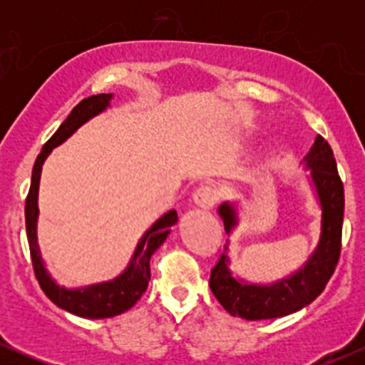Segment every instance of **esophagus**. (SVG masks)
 Wrapping results in <instances>:
<instances>
[{
	"label": "esophagus",
	"instance_id": "esophagus-1",
	"mask_svg": "<svg viewBox=\"0 0 365 365\" xmlns=\"http://www.w3.org/2000/svg\"><path fill=\"white\" fill-rule=\"evenodd\" d=\"M216 199H217L216 190L209 185L199 187L194 192V204L199 209H202V211H209V209L215 206Z\"/></svg>",
	"mask_w": 365,
	"mask_h": 365
}]
</instances>
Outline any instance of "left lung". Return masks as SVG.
<instances>
[{
  "label": "left lung",
  "instance_id": "1",
  "mask_svg": "<svg viewBox=\"0 0 365 365\" xmlns=\"http://www.w3.org/2000/svg\"><path fill=\"white\" fill-rule=\"evenodd\" d=\"M300 165L307 171V185L311 187L321 212L317 244L299 269L274 282L264 283L249 282L230 269L232 257L228 238L225 254L211 271L209 287L217 302L232 316L247 321L288 316L316 300L333 274L340 257L345 195L328 142L317 135ZM217 215L223 220L226 235L232 237L240 225V200H226L217 207Z\"/></svg>",
  "mask_w": 365,
  "mask_h": 365
}]
</instances>
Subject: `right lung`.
<instances>
[{"label":"right lung","instance_id":"add662e5","mask_svg":"<svg viewBox=\"0 0 365 365\" xmlns=\"http://www.w3.org/2000/svg\"><path fill=\"white\" fill-rule=\"evenodd\" d=\"M113 98H115V94L91 96V98H86L73 108L72 113L60 125V128L53 133L51 139L46 142L43 149H41L39 156L34 163V168H32L31 190H29L27 200H25V228H27L29 249H31L32 266H34L37 282H39L43 292L53 304H56L63 311L75 314L78 317H87V319H104V317L118 316V314L128 311L130 307L135 305L142 293L148 290L150 279V255L165 244L166 237L171 232V226L178 221L175 209L158 217L145 230L140 240L137 242L135 250H133L127 267L118 276L108 279V282L66 288L58 283L46 267L39 242H37V220H39L37 199H39L43 165L54 148H58L66 139H70L83 123H87L94 116L101 115L103 111L111 108Z\"/></svg>","mask_w":365,"mask_h":365}]
</instances>
